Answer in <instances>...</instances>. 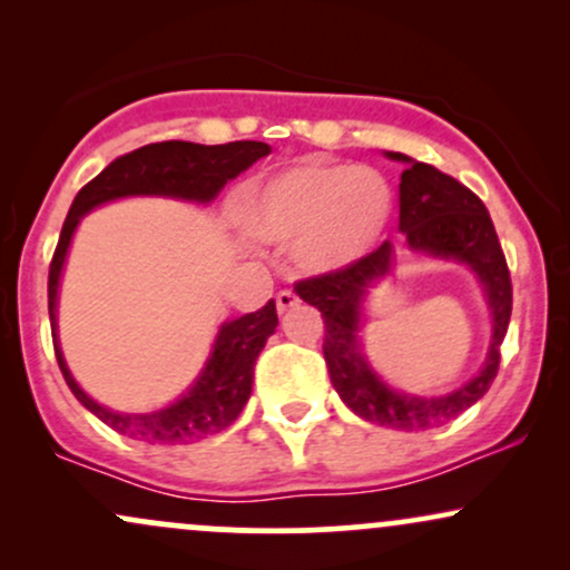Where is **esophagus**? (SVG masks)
<instances>
[{"instance_id": "1", "label": "esophagus", "mask_w": 570, "mask_h": 570, "mask_svg": "<svg viewBox=\"0 0 570 570\" xmlns=\"http://www.w3.org/2000/svg\"><path fill=\"white\" fill-rule=\"evenodd\" d=\"M297 303H299V297H297V294H294L292 289H284V292L276 294V307H278V313L292 311V307L297 305Z\"/></svg>"}]
</instances>
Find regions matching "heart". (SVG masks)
Returning <instances> with one entry per match:
<instances>
[{
    "mask_svg": "<svg viewBox=\"0 0 570 570\" xmlns=\"http://www.w3.org/2000/svg\"><path fill=\"white\" fill-rule=\"evenodd\" d=\"M391 212L389 181L372 168L303 163L248 189L244 225L273 244L297 240L299 265L335 273L372 254Z\"/></svg>",
    "mask_w": 570,
    "mask_h": 570,
    "instance_id": "obj_1",
    "label": "heart"
}]
</instances>
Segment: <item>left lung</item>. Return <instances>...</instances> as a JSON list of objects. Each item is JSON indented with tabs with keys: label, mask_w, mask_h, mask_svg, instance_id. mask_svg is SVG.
<instances>
[{
	"label": "left lung",
	"mask_w": 570,
	"mask_h": 570,
	"mask_svg": "<svg viewBox=\"0 0 570 570\" xmlns=\"http://www.w3.org/2000/svg\"><path fill=\"white\" fill-rule=\"evenodd\" d=\"M391 160L407 163L399 181V230L407 235L412 252L429 257L466 263L485 289L493 340L485 364L466 385L444 396H410L389 389L372 372L358 345L362 303L394 263L389 240L367 254L362 263L345 271L324 273L294 284V292L307 305L318 307L324 318V358L335 391L364 421L402 431H426L455 421L476 399L488 394L499 375L501 343L512 316V278L503 257L499 235L485 203L453 176L436 171L429 163L410 160L407 155L389 153Z\"/></svg>",
	"instance_id": "8db88e82"
}]
</instances>
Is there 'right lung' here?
I'll return each instance as SVG.
<instances>
[{"label": "right lung", "mask_w": 570, "mask_h": 570, "mask_svg": "<svg viewBox=\"0 0 570 570\" xmlns=\"http://www.w3.org/2000/svg\"><path fill=\"white\" fill-rule=\"evenodd\" d=\"M265 155H271V147L265 141H230L214 144V147L193 141L147 144V147L134 149V153L120 155V158L109 163L96 179H90L77 193L75 203H71L48 276V311L56 358L63 372V381H67L71 394L77 396V402H82V407L101 417L117 434L149 444H189L230 426L235 417L240 415V410L246 407L248 396H252L254 362H257L259 351L265 348L267 337L278 326L276 303L271 299L257 313H246L235 322L222 324L217 343H214V351L200 377L185 396L176 399L171 407L147 412V415L112 412L94 402L77 385L67 362H63L61 348H58V278H61L71 235H75L77 225L90 208L101 206L107 200L128 198V195H166V198L198 203L214 200L227 181L246 171L252 163L265 158Z\"/></svg>", "instance_id": "right-lung-1"}]
</instances>
